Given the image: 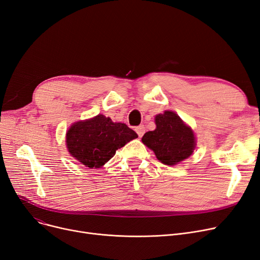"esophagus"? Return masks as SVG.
Masks as SVG:
<instances>
[{
  "label": "esophagus",
  "mask_w": 260,
  "mask_h": 260,
  "mask_svg": "<svg viewBox=\"0 0 260 260\" xmlns=\"http://www.w3.org/2000/svg\"><path fill=\"white\" fill-rule=\"evenodd\" d=\"M136 133H137L139 137L141 138L142 136L144 135V133H145V127H144V125H139V126L136 127Z\"/></svg>",
  "instance_id": "34e87169"
}]
</instances>
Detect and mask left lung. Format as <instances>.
<instances>
[{
  "label": "left lung",
  "mask_w": 260,
  "mask_h": 260,
  "mask_svg": "<svg viewBox=\"0 0 260 260\" xmlns=\"http://www.w3.org/2000/svg\"><path fill=\"white\" fill-rule=\"evenodd\" d=\"M155 123L156 129L145 133L142 142L163 165L175 166L193 154L196 146L194 132L178 115L166 111L155 117Z\"/></svg>",
  "instance_id": "obj_1"
}]
</instances>
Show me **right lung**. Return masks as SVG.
I'll return each instance as SVG.
<instances>
[{"mask_svg": "<svg viewBox=\"0 0 260 260\" xmlns=\"http://www.w3.org/2000/svg\"><path fill=\"white\" fill-rule=\"evenodd\" d=\"M138 137L124 123L98 115L78 121L66 133V146L70 154L89 169H98L114 157L118 148Z\"/></svg>", "mask_w": 260, "mask_h": 260, "instance_id": "obj_1", "label": "right lung"}]
</instances>
